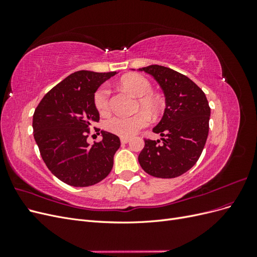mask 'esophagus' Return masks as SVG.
Wrapping results in <instances>:
<instances>
[{"label": "esophagus", "instance_id": "esophagus-1", "mask_svg": "<svg viewBox=\"0 0 257 257\" xmlns=\"http://www.w3.org/2000/svg\"><path fill=\"white\" fill-rule=\"evenodd\" d=\"M128 142H130V138H124V137L121 138V143L122 144H127Z\"/></svg>", "mask_w": 257, "mask_h": 257}]
</instances>
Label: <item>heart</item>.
Returning a JSON list of instances; mask_svg holds the SVG:
<instances>
[{
    "instance_id": "1",
    "label": "heart",
    "mask_w": 257,
    "mask_h": 257,
    "mask_svg": "<svg viewBox=\"0 0 257 257\" xmlns=\"http://www.w3.org/2000/svg\"><path fill=\"white\" fill-rule=\"evenodd\" d=\"M121 87L130 91L132 94L138 97L137 108H142L151 115H157L162 109L161 99L152 94V85L142 75L132 74L124 76L120 80ZM94 105L99 114L105 115L110 110V89L103 84L96 90L94 94ZM149 119L144 112H138L131 116L114 115L106 121V128L110 133L120 137H132L139 130L146 127Z\"/></svg>"
}]
</instances>
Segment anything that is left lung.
Masks as SVG:
<instances>
[{"instance_id":"obj_1","label":"left lung","mask_w":257,"mask_h":257,"mask_svg":"<svg viewBox=\"0 0 257 257\" xmlns=\"http://www.w3.org/2000/svg\"><path fill=\"white\" fill-rule=\"evenodd\" d=\"M139 71L154 77L166 102L164 115L153 128L162 142L146 138L139 164L153 177H179L196 164L206 145L210 119L207 97L189 77L172 68L150 65Z\"/></svg>"}]
</instances>
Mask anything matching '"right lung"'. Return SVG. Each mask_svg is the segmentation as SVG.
Segmentation results:
<instances>
[{"label":"right lung","instance_id":"right-lung-1","mask_svg":"<svg viewBox=\"0 0 257 257\" xmlns=\"http://www.w3.org/2000/svg\"><path fill=\"white\" fill-rule=\"evenodd\" d=\"M114 75L115 72L73 73L53 87L34 111L33 134L42 159L50 172L68 185L96 184L111 172L113 155L120 148L119 137L102 131L103 141L92 146L87 138L91 126L99 121L94 93Z\"/></svg>","mask_w":257,"mask_h":257}]
</instances>
